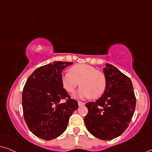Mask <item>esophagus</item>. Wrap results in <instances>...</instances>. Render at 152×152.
Masks as SVG:
<instances>
[{
  "mask_svg": "<svg viewBox=\"0 0 152 152\" xmlns=\"http://www.w3.org/2000/svg\"><path fill=\"white\" fill-rule=\"evenodd\" d=\"M85 104L84 102H80V101H78V105L81 107V106H84Z\"/></svg>",
  "mask_w": 152,
  "mask_h": 152,
  "instance_id": "obj_1",
  "label": "esophagus"
}]
</instances>
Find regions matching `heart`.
Wrapping results in <instances>:
<instances>
[{
    "instance_id": "b5f03b06",
    "label": "heart",
    "mask_w": 152,
    "mask_h": 152,
    "mask_svg": "<svg viewBox=\"0 0 152 152\" xmlns=\"http://www.w3.org/2000/svg\"><path fill=\"white\" fill-rule=\"evenodd\" d=\"M61 82L63 88L70 93H74L80 83L81 88L76 95L83 98H99L104 93L107 86L104 73L84 64L72 66L69 72L62 75Z\"/></svg>"
}]
</instances>
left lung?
Returning <instances> with one entry per match:
<instances>
[{"label": "left lung", "instance_id": "1", "mask_svg": "<svg viewBox=\"0 0 152 152\" xmlns=\"http://www.w3.org/2000/svg\"><path fill=\"white\" fill-rule=\"evenodd\" d=\"M107 86L95 102L86 104L84 118L87 130L104 140L117 138L128 127L136 108V96L132 81L115 66L107 64L104 68Z\"/></svg>", "mask_w": 152, "mask_h": 152}]
</instances>
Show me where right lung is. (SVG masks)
I'll return each mask as SVG.
<instances>
[{"instance_id":"1","label":"right lung","mask_w":152,"mask_h":152,"mask_svg":"<svg viewBox=\"0 0 152 152\" xmlns=\"http://www.w3.org/2000/svg\"><path fill=\"white\" fill-rule=\"evenodd\" d=\"M72 62L54 61L42 66L29 77L22 95L25 121L33 134L50 140L63 134L68 120L78 108L63 88L61 73ZM64 99V103L60 101Z\"/></svg>"}]
</instances>
